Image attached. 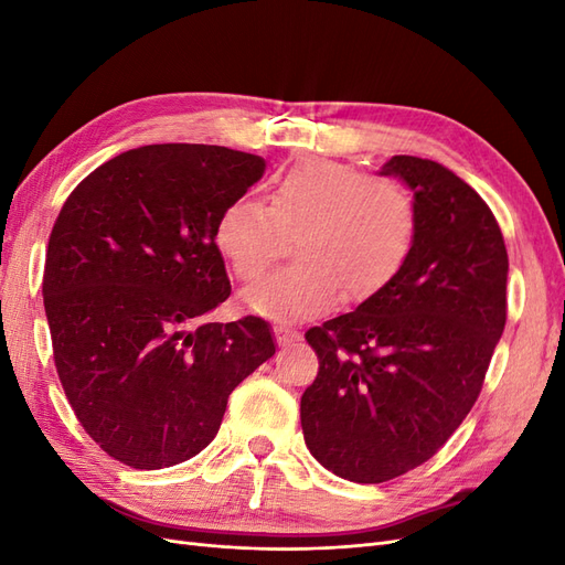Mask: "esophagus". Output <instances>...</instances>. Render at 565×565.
<instances>
[{"mask_svg": "<svg viewBox=\"0 0 565 565\" xmlns=\"http://www.w3.org/2000/svg\"><path fill=\"white\" fill-rule=\"evenodd\" d=\"M273 332H276V339L280 341V344H287V341H297L301 337L289 322H276L273 324Z\"/></svg>", "mask_w": 565, "mask_h": 565, "instance_id": "esophagus-1", "label": "esophagus"}]
</instances>
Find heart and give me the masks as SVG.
<instances>
[{
	"label": "heart",
	"instance_id": "obj_1",
	"mask_svg": "<svg viewBox=\"0 0 565 565\" xmlns=\"http://www.w3.org/2000/svg\"><path fill=\"white\" fill-rule=\"evenodd\" d=\"M295 264L243 295L270 318H311L344 295L365 301L398 276L417 237L415 202L398 183L332 160H303L270 185L268 202L231 200L214 245L235 278L256 280L292 237Z\"/></svg>",
	"mask_w": 565,
	"mask_h": 565
}]
</instances>
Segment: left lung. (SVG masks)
<instances>
[{
	"mask_svg": "<svg viewBox=\"0 0 565 565\" xmlns=\"http://www.w3.org/2000/svg\"><path fill=\"white\" fill-rule=\"evenodd\" d=\"M417 237L380 295L306 332L320 370L301 396L306 448L353 483L431 459L469 415L507 322L509 259L488 204L448 167L393 156Z\"/></svg>",
	"mask_w": 565,
	"mask_h": 565,
	"instance_id": "obj_1",
	"label": "left lung"
}]
</instances>
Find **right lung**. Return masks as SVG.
<instances>
[{"instance_id": "add662e5", "label": "right lung", "mask_w": 565, "mask_h": 565, "mask_svg": "<svg viewBox=\"0 0 565 565\" xmlns=\"http://www.w3.org/2000/svg\"><path fill=\"white\" fill-rule=\"evenodd\" d=\"M264 169L224 146H141L94 169L56 218L42 295L58 380L127 467L207 448L233 388L276 353L262 318L204 322L231 297L214 221Z\"/></svg>"}]
</instances>
